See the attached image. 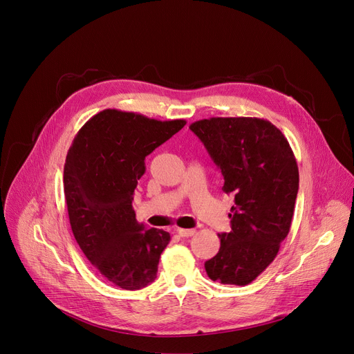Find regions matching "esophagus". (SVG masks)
<instances>
[{"mask_svg": "<svg viewBox=\"0 0 354 354\" xmlns=\"http://www.w3.org/2000/svg\"><path fill=\"white\" fill-rule=\"evenodd\" d=\"M176 232H178V235L179 236H192L194 234H195V230H185V228H178L176 230Z\"/></svg>", "mask_w": 354, "mask_h": 354, "instance_id": "34e87169", "label": "esophagus"}]
</instances>
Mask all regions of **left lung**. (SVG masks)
Returning <instances> with one entry per match:
<instances>
[{
    "label": "left lung",
    "mask_w": 354,
    "mask_h": 354,
    "mask_svg": "<svg viewBox=\"0 0 354 354\" xmlns=\"http://www.w3.org/2000/svg\"><path fill=\"white\" fill-rule=\"evenodd\" d=\"M189 129L207 147L235 196L231 231L218 234V254L205 263L212 281L247 286L272 261L290 232L299 166L271 122L259 118H209Z\"/></svg>",
    "instance_id": "obj_1"
}]
</instances>
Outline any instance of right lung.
<instances>
[{
  "mask_svg": "<svg viewBox=\"0 0 354 354\" xmlns=\"http://www.w3.org/2000/svg\"><path fill=\"white\" fill-rule=\"evenodd\" d=\"M187 124L106 109L74 136L64 163V196L74 238L107 281L135 291L155 281L171 235L138 224L132 207L145 158Z\"/></svg>",
  "mask_w": 354,
  "mask_h": 354,
  "instance_id": "1",
  "label": "right lung"
}]
</instances>
